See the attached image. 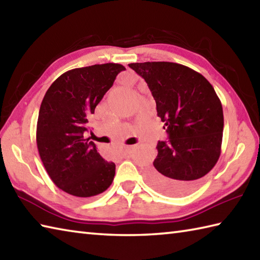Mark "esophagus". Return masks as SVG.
<instances>
[{"mask_svg": "<svg viewBox=\"0 0 260 260\" xmlns=\"http://www.w3.org/2000/svg\"><path fill=\"white\" fill-rule=\"evenodd\" d=\"M131 151H132L131 147H124L123 151H121V154H123V155H128L131 153Z\"/></svg>", "mask_w": 260, "mask_h": 260, "instance_id": "34e87169", "label": "esophagus"}]
</instances>
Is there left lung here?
<instances>
[{
	"mask_svg": "<svg viewBox=\"0 0 260 260\" xmlns=\"http://www.w3.org/2000/svg\"><path fill=\"white\" fill-rule=\"evenodd\" d=\"M128 66L145 80L169 137L157 142L147 181L164 194L185 195L220 157L224 126L221 101L204 76L185 65L145 62Z\"/></svg>",
	"mask_w": 260,
	"mask_h": 260,
	"instance_id": "1",
	"label": "left lung"
}]
</instances>
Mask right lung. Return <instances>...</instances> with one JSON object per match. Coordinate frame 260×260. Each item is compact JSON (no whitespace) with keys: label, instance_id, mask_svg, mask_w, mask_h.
<instances>
[{"label":"right lung","instance_id":"obj_1","mask_svg":"<svg viewBox=\"0 0 260 260\" xmlns=\"http://www.w3.org/2000/svg\"><path fill=\"white\" fill-rule=\"evenodd\" d=\"M124 70L115 63L70 70L42 101L36 134L40 159L54 184L70 195H99L114 180L115 164L103 159L85 133L96 105Z\"/></svg>","mask_w":260,"mask_h":260}]
</instances>
